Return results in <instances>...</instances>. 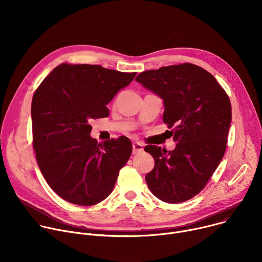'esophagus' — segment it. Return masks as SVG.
<instances>
[{
  "label": "esophagus",
  "mask_w": 262,
  "mask_h": 262,
  "mask_svg": "<svg viewBox=\"0 0 262 262\" xmlns=\"http://www.w3.org/2000/svg\"><path fill=\"white\" fill-rule=\"evenodd\" d=\"M142 151H143V145L139 142H134L133 143V154L136 155V154H139Z\"/></svg>",
  "instance_id": "obj_1"
}]
</instances>
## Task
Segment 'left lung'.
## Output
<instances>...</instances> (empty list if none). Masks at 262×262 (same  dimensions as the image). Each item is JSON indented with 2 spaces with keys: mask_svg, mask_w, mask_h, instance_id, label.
<instances>
[{
  "mask_svg": "<svg viewBox=\"0 0 262 262\" xmlns=\"http://www.w3.org/2000/svg\"><path fill=\"white\" fill-rule=\"evenodd\" d=\"M163 99V120L173 127L171 151L148 145L155 159L146 174L149 190L160 200L179 203L196 196L225 154L231 123L228 95L205 69L184 63L141 72L136 78Z\"/></svg>",
  "mask_w": 262,
  "mask_h": 262,
  "instance_id": "obj_1",
  "label": "left lung"
}]
</instances>
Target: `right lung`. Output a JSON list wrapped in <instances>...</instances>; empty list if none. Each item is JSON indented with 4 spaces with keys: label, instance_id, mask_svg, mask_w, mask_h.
I'll use <instances>...</instances> for the list:
<instances>
[{
    "label": "right lung",
    "instance_id": "right-lung-1",
    "mask_svg": "<svg viewBox=\"0 0 262 262\" xmlns=\"http://www.w3.org/2000/svg\"><path fill=\"white\" fill-rule=\"evenodd\" d=\"M137 72L100 65L61 64L34 93L31 105L33 146L39 169L64 200L84 206L104 200L133 146L126 137L98 143L89 122L108 115L106 104Z\"/></svg>",
    "mask_w": 262,
    "mask_h": 262
}]
</instances>
